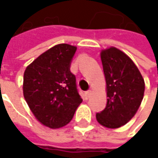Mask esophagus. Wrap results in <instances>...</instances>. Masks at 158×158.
<instances>
[{
	"mask_svg": "<svg viewBox=\"0 0 158 158\" xmlns=\"http://www.w3.org/2000/svg\"><path fill=\"white\" fill-rule=\"evenodd\" d=\"M91 90H89V91H87V92L85 93V97H86V98H90V96H91Z\"/></svg>",
	"mask_w": 158,
	"mask_h": 158,
	"instance_id": "obj_1",
	"label": "esophagus"
}]
</instances>
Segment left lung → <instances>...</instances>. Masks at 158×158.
I'll list each match as a JSON object with an SVG mask.
<instances>
[{
  "label": "left lung",
  "mask_w": 158,
  "mask_h": 158,
  "mask_svg": "<svg viewBox=\"0 0 158 158\" xmlns=\"http://www.w3.org/2000/svg\"><path fill=\"white\" fill-rule=\"evenodd\" d=\"M106 81L107 104L96 114L102 126L116 129L125 125L135 114L144 96L145 83L134 61L116 47L100 53Z\"/></svg>",
  "instance_id": "1"
}]
</instances>
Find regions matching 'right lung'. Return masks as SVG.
I'll list each match as a JSON object with an SVG mask.
<instances>
[{
  "instance_id": "add662e5",
  "label": "right lung",
  "mask_w": 158,
  "mask_h": 158,
  "mask_svg": "<svg viewBox=\"0 0 158 158\" xmlns=\"http://www.w3.org/2000/svg\"><path fill=\"white\" fill-rule=\"evenodd\" d=\"M77 47L60 44L29 64L23 74V97L35 118L57 129L68 124L82 102L70 65Z\"/></svg>"
}]
</instances>
